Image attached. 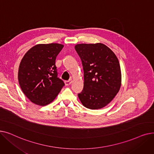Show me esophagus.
<instances>
[{
  "instance_id": "esophagus-1",
  "label": "esophagus",
  "mask_w": 154,
  "mask_h": 154,
  "mask_svg": "<svg viewBox=\"0 0 154 154\" xmlns=\"http://www.w3.org/2000/svg\"><path fill=\"white\" fill-rule=\"evenodd\" d=\"M72 82V80L70 79V80H67V81H66L65 82V84H66V85L68 86V85H70Z\"/></svg>"
}]
</instances>
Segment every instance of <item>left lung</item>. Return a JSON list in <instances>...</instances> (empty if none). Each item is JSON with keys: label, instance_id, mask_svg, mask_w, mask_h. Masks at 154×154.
I'll list each match as a JSON object with an SVG mask.
<instances>
[{"label": "left lung", "instance_id": "obj_1", "mask_svg": "<svg viewBox=\"0 0 154 154\" xmlns=\"http://www.w3.org/2000/svg\"><path fill=\"white\" fill-rule=\"evenodd\" d=\"M75 49L82 60L84 72V88L78 94L80 102L92 110L106 107L114 99L122 84L117 56L102 43L79 44Z\"/></svg>", "mask_w": 154, "mask_h": 154}]
</instances>
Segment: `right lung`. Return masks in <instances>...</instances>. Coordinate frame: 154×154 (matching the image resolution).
Masks as SVG:
<instances>
[{"label":"right lung","mask_w":154,"mask_h":154,"mask_svg":"<svg viewBox=\"0 0 154 154\" xmlns=\"http://www.w3.org/2000/svg\"><path fill=\"white\" fill-rule=\"evenodd\" d=\"M63 45L39 44L25 54L19 67L20 87L27 97L38 106L51 103L60 92L64 83L57 77V56Z\"/></svg>","instance_id":"1"}]
</instances>
